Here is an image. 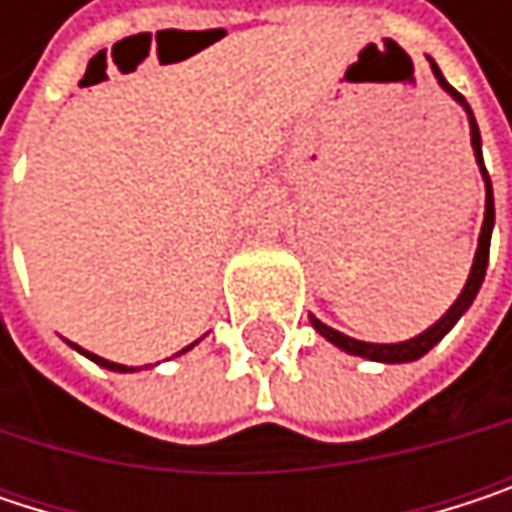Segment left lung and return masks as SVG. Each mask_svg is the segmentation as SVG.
I'll return each mask as SVG.
<instances>
[{
    "instance_id": "left-lung-1",
    "label": "left lung",
    "mask_w": 512,
    "mask_h": 512,
    "mask_svg": "<svg viewBox=\"0 0 512 512\" xmlns=\"http://www.w3.org/2000/svg\"><path fill=\"white\" fill-rule=\"evenodd\" d=\"M430 67H433V73H436V79H439V85L460 103L462 109H465V115H468V130H471V151H474V159H477V168H480V174H483V183H486V213H483V228H480V240H477V252H474V263H471V272H468V281H465V287H462V293L457 296V302L448 308V314L439 320V323H433L427 332H421L418 338H409V341H400V344H367V341H356V338H350V335H344V332H338V329H332V326H326L323 320H317V317H311V326L326 338V341H332L335 347H341L344 353H350V356H361V358H370V361H382V364H403V361H415V358L427 356L454 326H457V320H460L462 314L468 311V305L474 302V296H477V290H480V284H483V275H486V263H489V240H492V225H495V201H492V180H489V174H486V165H483V151H480V130H477V121H474V112H471V106L465 103V97H462L460 91L454 88V85H448V79L442 76V70H439V64L430 58Z\"/></svg>"
}]
</instances>
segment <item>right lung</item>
Returning <instances> with one entry per match:
<instances>
[{"label": "right lung", "mask_w": 512, "mask_h": 512, "mask_svg": "<svg viewBox=\"0 0 512 512\" xmlns=\"http://www.w3.org/2000/svg\"><path fill=\"white\" fill-rule=\"evenodd\" d=\"M195 344H198V341H195ZM195 344H189V347H186V350H192V347H195ZM73 350H79V353H82V356H85V358H91V361H94V364H100V367H109V370H118V373H127V370H136V367H127V364H118V361H106V358L94 356V353H88V350H82V347H76V344H73ZM186 350H180V353H186Z\"/></svg>", "instance_id": "right-lung-1"}]
</instances>
